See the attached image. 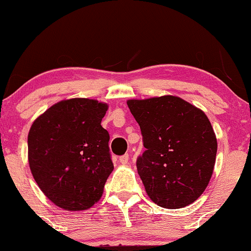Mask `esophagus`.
<instances>
[{
    "label": "esophagus",
    "instance_id": "esophagus-1",
    "mask_svg": "<svg viewBox=\"0 0 251 251\" xmlns=\"http://www.w3.org/2000/svg\"><path fill=\"white\" fill-rule=\"evenodd\" d=\"M120 162L122 164H126L129 162V154H125V155L120 156Z\"/></svg>",
    "mask_w": 251,
    "mask_h": 251
}]
</instances>
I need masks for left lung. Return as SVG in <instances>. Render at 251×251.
<instances>
[{"label": "left lung", "instance_id": "8db88e82", "mask_svg": "<svg viewBox=\"0 0 251 251\" xmlns=\"http://www.w3.org/2000/svg\"><path fill=\"white\" fill-rule=\"evenodd\" d=\"M126 104L146 149L137 159V170L147 195L167 209L193 203L208 186L217 153L207 115L176 96L130 99Z\"/></svg>", "mask_w": 251, "mask_h": 251}]
</instances>
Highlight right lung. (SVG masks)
<instances>
[{
    "label": "right lung",
    "mask_w": 251,
    "mask_h": 251,
    "mask_svg": "<svg viewBox=\"0 0 251 251\" xmlns=\"http://www.w3.org/2000/svg\"><path fill=\"white\" fill-rule=\"evenodd\" d=\"M107 108L94 99H67L48 108L30 126V171L46 197L65 210H85L97 203L114 169L109 135L100 125Z\"/></svg>",
    "instance_id": "obj_1"
}]
</instances>
